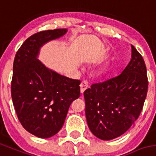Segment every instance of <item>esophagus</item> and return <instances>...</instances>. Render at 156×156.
<instances>
[{"label": "esophagus", "mask_w": 156, "mask_h": 156, "mask_svg": "<svg viewBox=\"0 0 156 156\" xmlns=\"http://www.w3.org/2000/svg\"><path fill=\"white\" fill-rule=\"evenodd\" d=\"M88 88V84L86 81H83L80 83V92L81 94H83L84 91Z\"/></svg>", "instance_id": "1"}]
</instances>
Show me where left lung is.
<instances>
[{
  "mask_svg": "<svg viewBox=\"0 0 156 156\" xmlns=\"http://www.w3.org/2000/svg\"><path fill=\"white\" fill-rule=\"evenodd\" d=\"M148 86L143 57L131 45V59L120 75L92 84L84 91L86 118L91 132L102 140L126 132L141 114Z\"/></svg>",
  "mask_w": 156,
  "mask_h": 156,
  "instance_id": "8db88e82",
  "label": "left lung"
}]
</instances>
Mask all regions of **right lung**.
Masks as SVG:
<instances>
[{
  "mask_svg": "<svg viewBox=\"0 0 156 156\" xmlns=\"http://www.w3.org/2000/svg\"><path fill=\"white\" fill-rule=\"evenodd\" d=\"M66 31L62 28L34 34L21 45L14 60L13 104L23 128L38 138H50L58 133L71 103L80 95V81L50 70L36 58L44 43Z\"/></svg>",
  "mask_w": 156,
  "mask_h": 156,
  "instance_id": "add662e5",
  "label": "right lung"
}]
</instances>
